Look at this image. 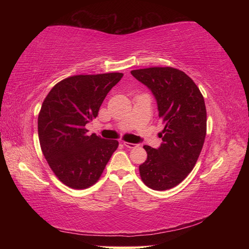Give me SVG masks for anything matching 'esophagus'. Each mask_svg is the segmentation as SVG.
<instances>
[{
    "instance_id": "34e87169",
    "label": "esophagus",
    "mask_w": 249,
    "mask_h": 249,
    "mask_svg": "<svg viewBox=\"0 0 249 249\" xmlns=\"http://www.w3.org/2000/svg\"><path fill=\"white\" fill-rule=\"evenodd\" d=\"M123 143H124V145H125L126 147H128V149H135V147L138 146V144L130 143V142H123Z\"/></svg>"
}]
</instances>
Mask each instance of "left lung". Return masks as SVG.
Masks as SVG:
<instances>
[{
	"mask_svg": "<svg viewBox=\"0 0 249 249\" xmlns=\"http://www.w3.org/2000/svg\"><path fill=\"white\" fill-rule=\"evenodd\" d=\"M130 73L152 92L165 125L160 147L143 146L147 158L139 166L140 177L152 189H170L193 170L202 150L206 134L203 96L177 68L150 67Z\"/></svg>",
	"mask_w": 249,
	"mask_h": 249,
	"instance_id": "obj_1",
	"label": "left lung"
}]
</instances>
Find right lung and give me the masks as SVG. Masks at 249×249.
Returning <instances> with one entry per match:
<instances>
[{
	"label": "right lung",
	"mask_w": 249,
	"mask_h": 249,
	"mask_svg": "<svg viewBox=\"0 0 249 249\" xmlns=\"http://www.w3.org/2000/svg\"><path fill=\"white\" fill-rule=\"evenodd\" d=\"M123 73L79 75L56 83L38 115V137L52 171L66 186H92L118 149L116 140L89 136L86 125L98 115L109 91Z\"/></svg>",
	"instance_id": "add662e5"
}]
</instances>
